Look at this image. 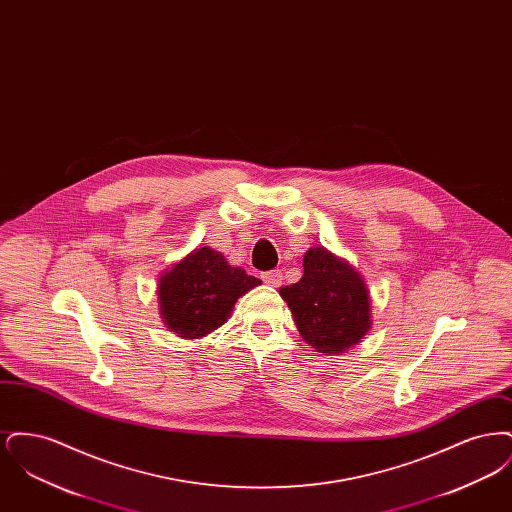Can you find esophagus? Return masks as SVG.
Masks as SVG:
<instances>
[{
    "label": "esophagus",
    "instance_id": "34e87169",
    "mask_svg": "<svg viewBox=\"0 0 512 512\" xmlns=\"http://www.w3.org/2000/svg\"><path fill=\"white\" fill-rule=\"evenodd\" d=\"M263 280H265V284H268L270 288H278V286L282 284V280H284L282 270H270V272H265V274H263Z\"/></svg>",
    "mask_w": 512,
    "mask_h": 512
}]
</instances>
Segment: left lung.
Returning a JSON list of instances; mask_svg holds the SVG:
<instances>
[{
  "label": "left lung",
  "mask_w": 512,
  "mask_h": 512,
  "mask_svg": "<svg viewBox=\"0 0 512 512\" xmlns=\"http://www.w3.org/2000/svg\"><path fill=\"white\" fill-rule=\"evenodd\" d=\"M301 338L322 355H341L372 328L365 278L349 261L322 245L303 257V276L280 288Z\"/></svg>",
  "instance_id": "left-lung-1"
}]
</instances>
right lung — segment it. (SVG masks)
Instances as JSON below:
<instances>
[{
    "mask_svg": "<svg viewBox=\"0 0 512 512\" xmlns=\"http://www.w3.org/2000/svg\"><path fill=\"white\" fill-rule=\"evenodd\" d=\"M259 284V278L232 267L220 251L205 245L159 274V315L178 338L197 340L222 326L236 301Z\"/></svg>",
    "mask_w": 512,
    "mask_h": 512,
    "instance_id": "right-lung-1",
    "label": "right lung"
}]
</instances>
